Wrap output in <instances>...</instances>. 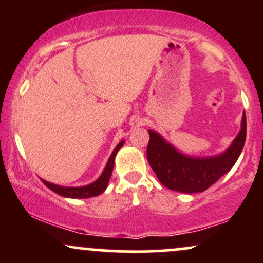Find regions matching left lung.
<instances>
[{"mask_svg": "<svg viewBox=\"0 0 263 263\" xmlns=\"http://www.w3.org/2000/svg\"><path fill=\"white\" fill-rule=\"evenodd\" d=\"M149 132L147 158L157 178L168 189L198 193L213 185L236 163L246 140V115L243 112L240 134L230 148L211 158H190L178 153L157 132Z\"/></svg>", "mask_w": 263, "mask_h": 263, "instance_id": "left-lung-1", "label": "left lung"}]
</instances>
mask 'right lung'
I'll return each mask as SVG.
<instances>
[{
  "label": "right lung",
  "mask_w": 263,
  "mask_h": 263,
  "mask_svg": "<svg viewBox=\"0 0 263 263\" xmlns=\"http://www.w3.org/2000/svg\"><path fill=\"white\" fill-rule=\"evenodd\" d=\"M122 144H123V141L120 142V143L117 144L116 148L114 149L112 155H111V157H110V159H108L104 173H102L100 178H99L96 182H93L92 184H89V185H86V186H79V188H73V186H71V188H69V186L55 185V184L45 182V180H42V182H43L50 190H53V192L57 193V194L62 195V197L74 198V199H85V198L96 197V195L101 194V193L106 189L108 180H110L111 174H112L115 156H116L117 151L121 148Z\"/></svg>",
  "instance_id": "add662e5"
}]
</instances>
